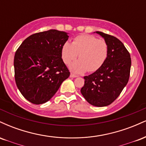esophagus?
I'll use <instances>...</instances> for the list:
<instances>
[{
  "instance_id": "esophagus-1",
  "label": "esophagus",
  "mask_w": 146,
  "mask_h": 146,
  "mask_svg": "<svg viewBox=\"0 0 146 146\" xmlns=\"http://www.w3.org/2000/svg\"><path fill=\"white\" fill-rule=\"evenodd\" d=\"M70 77H71V78H77V77H78V75L73 74V73H71V75H70Z\"/></svg>"
}]
</instances>
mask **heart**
I'll use <instances>...</instances> for the list:
<instances>
[{"label": "heart", "instance_id": "obj_1", "mask_svg": "<svg viewBox=\"0 0 146 146\" xmlns=\"http://www.w3.org/2000/svg\"><path fill=\"white\" fill-rule=\"evenodd\" d=\"M108 53V44L103 40L90 35H80L72 43L65 42L61 48L64 63L68 64L78 57V61L71 64L69 68L75 73L98 71L105 62Z\"/></svg>", "mask_w": 146, "mask_h": 146}]
</instances>
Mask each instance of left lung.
Masks as SVG:
<instances>
[{"label": "left lung", "mask_w": 146, "mask_h": 146, "mask_svg": "<svg viewBox=\"0 0 146 146\" xmlns=\"http://www.w3.org/2000/svg\"><path fill=\"white\" fill-rule=\"evenodd\" d=\"M108 44V53L105 62L98 71L84 76L81 93L90 104L98 107L110 105L126 86L130 76L131 58L123 43L117 38L101 31Z\"/></svg>", "instance_id": "obj_1"}]
</instances>
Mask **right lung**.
Wrapping results in <instances>:
<instances>
[{
	"instance_id": "obj_1",
	"label": "right lung",
	"mask_w": 146,
	"mask_h": 146,
	"mask_svg": "<svg viewBox=\"0 0 146 146\" xmlns=\"http://www.w3.org/2000/svg\"><path fill=\"white\" fill-rule=\"evenodd\" d=\"M68 33L51 29L35 33L15 53V80L23 97L34 104L51 100L70 75L61 57Z\"/></svg>"
}]
</instances>
